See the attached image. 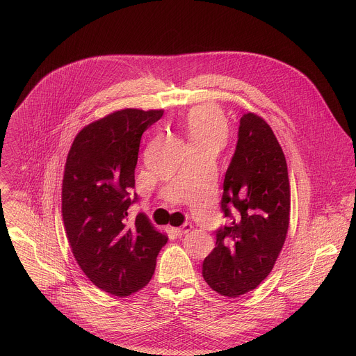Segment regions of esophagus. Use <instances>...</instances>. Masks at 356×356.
<instances>
[{
	"mask_svg": "<svg viewBox=\"0 0 356 356\" xmlns=\"http://www.w3.org/2000/svg\"><path fill=\"white\" fill-rule=\"evenodd\" d=\"M192 225L191 223H185V225H182L181 227H177V229H174V232L177 233V236H184V234H186V233H189L191 230H192Z\"/></svg>",
	"mask_w": 356,
	"mask_h": 356,
	"instance_id": "obj_1",
	"label": "esophagus"
}]
</instances>
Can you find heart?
<instances>
[{"label": "heart", "mask_w": 356, "mask_h": 356, "mask_svg": "<svg viewBox=\"0 0 356 356\" xmlns=\"http://www.w3.org/2000/svg\"><path fill=\"white\" fill-rule=\"evenodd\" d=\"M185 129L191 144H215L222 147L229 134L225 115L215 105L193 108L185 118Z\"/></svg>", "instance_id": "obj_1"}]
</instances>
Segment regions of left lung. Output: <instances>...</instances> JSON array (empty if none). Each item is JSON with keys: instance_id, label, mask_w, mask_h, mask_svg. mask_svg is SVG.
Returning a JSON list of instances; mask_svg holds the SVG:
<instances>
[{"instance_id": "left-lung-1", "label": "left lung", "mask_w": 356, "mask_h": 356, "mask_svg": "<svg viewBox=\"0 0 356 356\" xmlns=\"http://www.w3.org/2000/svg\"><path fill=\"white\" fill-rule=\"evenodd\" d=\"M220 205L232 222L216 230L215 248L204 259L203 277L216 293L238 298L271 273L285 244L291 215L285 154L271 127L254 112L240 120Z\"/></svg>"}]
</instances>
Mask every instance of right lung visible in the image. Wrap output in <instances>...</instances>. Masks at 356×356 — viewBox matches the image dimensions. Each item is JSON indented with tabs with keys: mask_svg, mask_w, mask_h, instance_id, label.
<instances>
[{
	"mask_svg": "<svg viewBox=\"0 0 356 356\" xmlns=\"http://www.w3.org/2000/svg\"><path fill=\"white\" fill-rule=\"evenodd\" d=\"M163 109L124 108L85 126L67 156L61 213L72 254L104 292L124 298L152 278L168 237L144 212L130 220L129 197L143 133Z\"/></svg>",
	"mask_w": 356,
	"mask_h": 356,
	"instance_id": "obj_1",
	"label": "right lung"
}]
</instances>
